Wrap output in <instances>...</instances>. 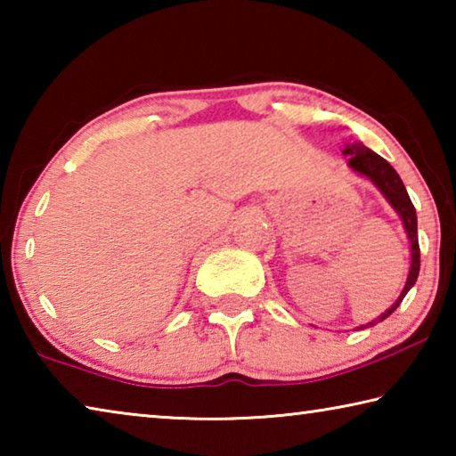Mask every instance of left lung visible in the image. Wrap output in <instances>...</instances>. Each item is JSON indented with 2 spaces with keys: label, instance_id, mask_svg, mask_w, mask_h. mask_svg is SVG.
<instances>
[{
  "label": "left lung",
  "instance_id": "obj_1",
  "mask_svg": "<svg viewBox=\"0 0 456 456\" xmlns=\"http://www.w3.org/2000/svg\"><path fill=\"white\" fill-rule=\"evenodd\" d=\"M344 154H348V157H350L348 165L354 168V171L368 176V179L372 181L378 189H380L382 195L388 199V203L395 207V211L400 215V217H403L408 239H411V249H412L411 273H408V280H406L403 293H400L396 304L392 305L390 310H386L380 315V318H378L376 322H370L368 326H362V328H370V326H374V323L386 320L392 312L396 310L400 302H403L404 296L408 293V289H411L414 285L416 277H419V272H420V247H419V233H416V211H414V205H412L411 197H408L403 179H400L398 173L395 171V168H392L388 160H384L380 154L372 152L360 142L350 144L348 149L344 151Z\"/></svg>",
  "mask_w": 456,
  "mask_h": 456
}]
</instances>
